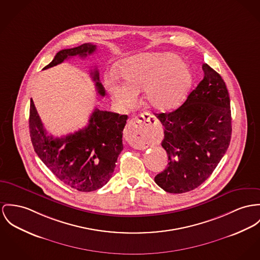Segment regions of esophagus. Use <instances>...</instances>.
Masks as SVG:
<instances>
[{
	"label": "esophagus",
	"instance_id": "esophagus-1",
	"mask_svg": "<svg viewBox=\"0 0 260 260\" xmlns=\"http://www.w3.org/2000/svg\"><path fill=\"white\" fill-rule=\"evenodd\" d=\"M155 121V118L150 114L145 113L139 115L138 117L132 119L127 122L124 132V139L128 143L136 146H140V144L137 142V140L146 135L149 132L150 124Z\"/></svg>",
	"mask_w": 260,
	"mask_h": 260
}]
</instances>
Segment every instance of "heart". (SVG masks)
<instances>
[{
	"label": "heart",
	"instance_id": "obj_1",
	"mask_svg": "<svg viewBox=\"0 0 260 260\" xmlns=\"http://www.w3.org/2000/svg\"><path fill=\"white\" fill-rule=\"evenodd\" d=\"M123 82L107 81L113 99L121 107H131L142 90L144 103L152 110L166 112L184 98L192 80L189 67L171 52H150L123 60L120 65Z\"/></svg>",
	"mask_w": 260,
	"mask_h": 260
}]
</instances>
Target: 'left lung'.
<instances>
[{
    "label": "left lung",
    "mask_w": 260,
    "mask_h": 260,
    "mask_svg": "<svg viewBox=\"0 0 260 260\" xmlns=\"http://www.w3.org/2000/svg\"><path fill=\"white\" fill-rule=\"evenodd\" d=\"M204 78L171 113L155 114L164 126L162 147L168 166L154 178L168 193L192 191L210 177L232 137L231 101L225 83L207 63Z\"/></svg>",
    "instance_id": "1"
}]
</instances>
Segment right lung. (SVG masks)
Returning a JSON list of instances; mask_svg holds the SVG:
<instances>
[{
	"mask_svg": "<svg viewBox=\"0 0 260 260\" xmlns=\"http://www.w3.org/2000/svg\"><path fill=\"white\" fill-rule=\"evenodd\" d=\"M97 46L84 43L63 49L43 69L53 67L73 56L86 57L95 52ZM98 94L104 97L105 89L99 71L90 73ZM127 116L95 109L88 125L66 137L54 138L44 128L34 101L29 108V134L35 151L47 168L67 186L81 192L102 188L112 178L122 145V131Z\"/></svg>",
	"mask_w": 260,
	"mask_h": 260,
	"instance_id": "add662e5",
	"label": "right lung"
}]
</instances>
